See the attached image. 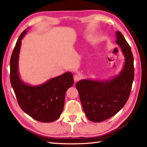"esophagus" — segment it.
<instances>
[{
  "instance_id": "1",
  "label": "esophagus",
  "mask_w": 147,
  "mask_h": 147,
  "mask_svg": "<svg viewBox=\"0 0 147 147\" xmlns=\"http://www.w3.org/2000/svg\"><path fill=\"white\" fill-rule=\"evenodd\" d=\"M80 79H81V76L79 75V74H74V82H78V81Z\"/></svg>"
}]
</instances>
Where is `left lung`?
Masks as SVG:
<instances>
[{"label":"left lung","instance_id":"left-lung-1","mask_svg":"<svg viewBox=\"0 0 147 147\" xmlns=\"http://www.w3.org/2000/svg\"><path fill=\"white\" fill-rule=\"evenodd\" d=\"M116 43L125 57L123 67L112 79L96 81L82 80L76 84L84 112L95 123L111 118L123 108L128 100L134 80V59L128 43L117 31Z\"/></svg>","mask_w":147,"mask_h":147}]
</instances>
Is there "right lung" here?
Masks as SVG:
<instances>
[{"instance_id":"add662e5","label":"right lung","mask_w":147,"mask_h":147,"mask_svg":"<svg viewBox=\"0 0 147 147\" xmlns=\"http://www.w3.org/2000/svg\"><path fill=\"white\" fill-rule=\"evenodd\" d=\"M23 31L16 43L10 61V80L22 110L34 119L43 123L57 120L63 111L65 94L74 84L70 72L50 79L42 85L31 86L24 83L19 75L18 61Z\"/></svg>"}]
</instances>
